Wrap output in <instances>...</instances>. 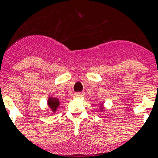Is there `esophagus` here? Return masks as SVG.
Listing matches in <instances>:
<instances>
[{"label": "esophagus", "mask_w": 158, "mask_h": 158, "mask_svg": "<svg viewBox=\"0 0 158 158\" xmlns=\"http://www.w3.org/2000/svg\"><path fill=\"white\" fill-rule=\"evenodd\" d=\"M83 95H84L83 92H76V93H75V97H82V96H83Z\"/></svg>", "instance_id": "1"}]
</instances>
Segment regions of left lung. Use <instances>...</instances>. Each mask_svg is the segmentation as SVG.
<instances>
[{
    "label": "left lung",
    "instance_id": "1",
    "mask_svg": "<svg viewBox=\"0 0 158 158\" xmlns=\"http://www.w3.org/2000/svg\"><path fill=\"white\" fill-rule=\"evenodd\" d=\"M99 109H100V111H104V104H99Z\"/></svg>",
    "mask_w": 158,
    "mask_h": 158
}]
</instances>
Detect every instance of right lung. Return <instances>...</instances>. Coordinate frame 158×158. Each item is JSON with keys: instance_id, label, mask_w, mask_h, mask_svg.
I'll use <instances>...</instances> for the list:
<instances>
[{"instance_id": "1", "label": "right lung", "mask_w": 158, "mask_h": 158, "mask_svg": "<svg viewBox=\"0 0 158 158\" xmlns=\"http://www.w3.org/2000/svg\"><path fill=\"white\" fill-rule=\"evenodd\" d=\"M47 105L52 112L51 114H54L56 112L57 108H59V105H60V100L58 98L53 97V96L50 95L47 99Z\"/></svg>"}]
</instances>
